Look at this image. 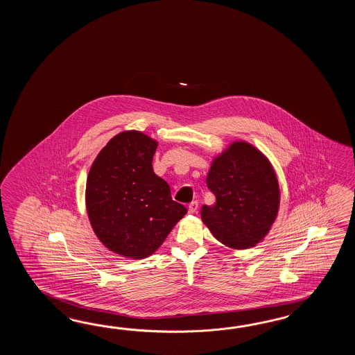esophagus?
<instances>
[{"label":"esophagus","mask_w":355,"mask_h":355,"mask_svg":"<svg viewBox=\"0 0 355 355\" xmlns=\"http://www.w3.org/2000/svg\"><path fill=\"white\" fill-rule=\"evenodd\" d=\"M196 209H198V202H191V203L189 204V213H196Z\"/></svg>","instance_id":"obj_1"}]
</instances>
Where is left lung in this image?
<instances>
[{
    "label": "left lung",
    "instance_id": "obj_1",
    "mask_svg": "<svg viewBox=\"0 0 355 355\" xmlns=\"http://www.w3.org/2000/svg\"><path fill=\"white\" fill-rule=\"evenodd\" d=\"M207 188L216 204L202 219L218 241L248 249L263 240L279 207V185L270 162L246 142H234L213 161Z\"/></svg>",
    "mask_w": 355,
    "mask_h": 355
}]
</instances>
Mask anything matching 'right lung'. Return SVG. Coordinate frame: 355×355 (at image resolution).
I'll use <instances>...</instances> for the list:
<instances>
[{
    "label": "right lung",
    "mask_w": 355,
    "mask_h": 355,
    "mask_svg": "<svg viewBox=\"0 0 355 355\" xmlns=\"http://www.w3.org/2000/svg\"><path fill=\"white\" fill-rule=\"evenodd\" d=\"M157 144L141 132L114 137L94 161L86 184V207L98 240L123 257L153 254L187 208L171 198L153 173Z\"/></svg>",
    "instance_id": "add662e5"
}]
</instances>
